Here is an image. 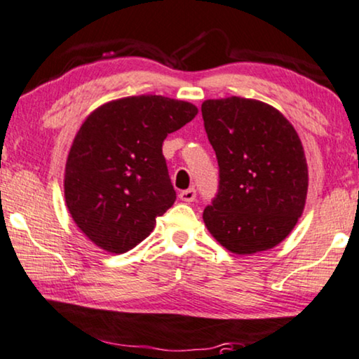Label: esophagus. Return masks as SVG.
<instances>
[{"label": "esophagus", "mask_w": 359, "mask_h": 359, "mask_svg": "<svg viewBox=\"0 0 359 359\" xmlns=\"http://www.w3.org/2000/svg\"><path fill=\"white\" fill-rule=\"evenodd\" d=\"M179 198H180L182 201H185V203H191V201H195V198H196V190H195V189H189V190L180 191V194H179Z\"/></svg>", "instance_id": "34e87169"}]
</instances>
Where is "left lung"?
<instances>
[{"label": "left lung", "instance_id": "1", "mask_svg": "<svg viewBox=\"0 0 359 359\" xmlns=\"http://www.w3.org/2000/svg\"><path fill=\"white\" fill-rule=\"evenodd\" d=\"M201 114L219 164L205 226L235 255L274 248L306 203L308 164L297 130L271 104L240 96L206 100Z\"/></svg>", "mask_w": 359, "mask_h": 359}]
</instances>
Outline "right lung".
I'll use <instances>...</instances> for the list:
<instances>
[{
	"label": "right lung",
	"mask_w": 359,
	"mask_h": 359,
	"mask_svg": "<svg viewBox=\"0 0 359 359\" xmlns=\"http://www.w3.org/2000/svg\"><path fill=\"white\" fill-rule=\"evenodd\" d=\"M196 114L187 101L140 95L101 104L83 121L67 154L64 198L96 247L126 253L174 205L163 142Z\"/></svg>",
	"instance_id": "right-lung-1"
}]
</instances>
